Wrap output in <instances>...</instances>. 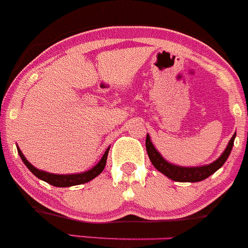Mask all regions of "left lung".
Segmentation results:
<instances>
[{
  "label": "left lung",
  "instance_id": "left-lung-1",
  "mask_svg": "<svg viewBox=\"0 0 248 248\" xmlns=\"http://www.w3.org/2000/svg\"><path fill=\"white\" fill-rule=\"evenodd\" d=\"M236 134L234 133V136L230 139L229 144H228L227 149L224 150V153L220 155V157L218 160H216L215 162H212L211 165L207 166H201V167H179V166L172 165V163H168L160 154L157 153L155 148H154L153 143L150 140V137L149 134H146L145 139V145H146V151H148L149 158H150L151 163L154 165V167L157 170H160L161 173H163L165 175H167L170 179L175 180V182H201V180L206 179V178L210 177L211 174L216 172L217 170H219L223 165H224L225 161L228 160V156L230 155V151H232V145H234V139Z\"/></svg>",
  "mask_w": 248,
  "mask_h": 248
}]
</instances>
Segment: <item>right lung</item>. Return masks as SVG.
I'll list each match as a JSON object with an SVG mask.
<instances>
[{
	"instance_id": "add662e5",
	"label": "right lung",
	"mask_w": 248,
	"mask_h": 248,
	"mask_svg": "<svg viewBox=\"0 0 248 248\" xmlns=\"http://www.w3.org/2000/svg\"><path fill=\"white\" fill-rule=\"evenodd\" d=\"M18 153L20 155L21 160L25 163L26 167L33 173L37 178L45 180L48 184L53 185V186H59V188H65V186H73V185H78V184H85V183L90 182L93 178L97 177L98 174L103 172L105 167V163H107L108 158V153H109V148L107 149L105 154L103 155L102 160L97 163L93 168H91L90 170L83 173H78V174H52V173L43 172V170H37V168L33 167L30 162L25 158V156L23 155V153L20 151V149L18 148Z\"/></svg>"
}]
</instances>
